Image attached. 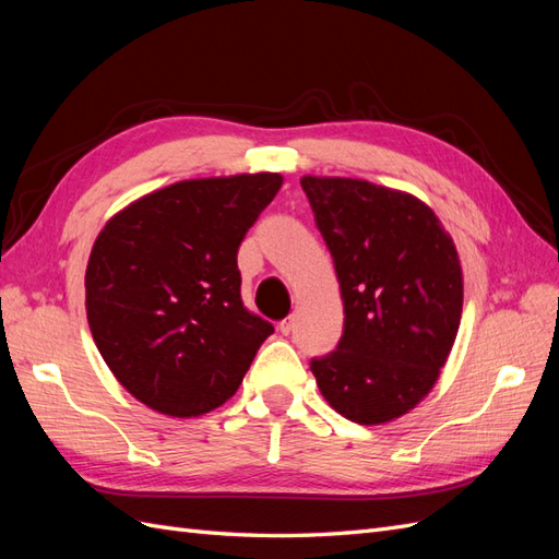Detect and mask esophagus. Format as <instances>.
<instances>
[{"label":"esophagus","instance_id":"esophagus-1","mask_svg":"<svg viewBox=\"0 0 559 559\" xmlns=\"http://www.w3.org/2000/svg\"><path fill=\"white\" fill-rule=\"evenodd\" d=\"M277 329H280L284 335H289V333L294 331V317H286V319H282Z\"/></svg>","mask_w":559,"mask_h":559}]
</instances>
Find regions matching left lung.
I'll list each match as a JSON object with an SVG mask.
<instances>
[{"label":"left lung","instance_id":"obj_1","mask_svg":"<svg viewBox=\"0 0 559 559\" xmlns=\"http://www.w3.org/2000/svg\"><path fill=\"white\" fill-rule=\"evenodd\" d=\"M341 282L345 331L312 359L319 392L357 425L425 399L460 331L464 280L441 218L419 198L349 177L300 179Z\"/></svg>","mask_w":559,"mask_h":559}]
</instances>
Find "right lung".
Masks as SVG:
<instances>
[{
	"label": "right lung",
	"instance_id": "right-lung-1",
	"mask_svg": "<svg viewBox=\"0 0 559 559\" xmlns=\"http://www.w3.org/2000/svg\"><path fill=\"white\" fill-rule=\"evenodd\" d=\"M282 181H177L99 230L86 267L88 326L114 378L146 408L198 417L224 405L275 331L242 306L238 249Z\"/></svg>",
	"mask_w": 559,
	"mask_h": 559
}]
</instances>
